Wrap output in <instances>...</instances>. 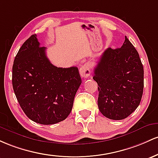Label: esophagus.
<instances>
[{
  "label": "esophagus",
  "instance_id": "obj_1",
  "mask_svg": "<svg viewBox=\"0 0 158 158\" xmlns=\"http://www.w3.org/2000/svg\"><path fill=\"white\" fill-rule=\"evenodd\" d=\"M91 71H90V65L88 63H84V64L81 65V68H80V74L82 77H88L90 75Z\"/></svg>",
  "mask_w": 158,
  "mask_h": 158
}]
</instances>
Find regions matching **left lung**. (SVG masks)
Segmentation results:
<instances>
[{"mask_svg":"<svg viewBox=\"0 0 158 158\" xmlns=\"http://www.w3.org/2000/svg\"><path fill=\"white\" fill-rule=\"evenodd\" d=\"M144 71L139 54L125 36L121 48H108L94 69L98 84V106L105 117L127 118L140 103L144 86Z\"/></svg>","mask_w":158,"mask_h":158,"instance_id":"left-lung-1","label":"left lung"}]
</instances>
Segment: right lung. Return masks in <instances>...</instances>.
Masks as SVG:
<instances>
[{"label":"right lung","instance_id":"1","mask_svg":"<svg viewBox=\"0 0 158 158\" xmlns=\"http://www.w3.org/2000/svg\"><path fill=\"white\" fill-rule=\"evenodd\" d=\"M40 45L33 34L20 48L12 65V87L30 119L53 125L68 117L82 81L77 67L55 66L46 56V48Z\"/></svg>","mask_w":158,"mask_h":158}]
</instances>
